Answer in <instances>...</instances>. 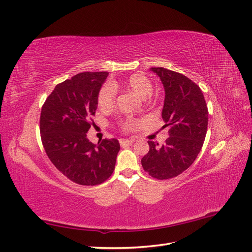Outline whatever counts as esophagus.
Instances as JSON below:
<instances>
[{
  "label": "esophagus",
  "mask_w": 252,
  "mask_h": 252,
  "mask_svg": "<svg viewBox=\"0 0 252 252\" xmlns=\"http://www.w3.org/2000/svg\"><path fill=\"white\" fill-rule=\"evenodd\" d=\"M133 142H134V140H125V139L120 140L121 146H125V145H131Z\"/></svg>",
  "instance_id": "1"
}]
</instances>
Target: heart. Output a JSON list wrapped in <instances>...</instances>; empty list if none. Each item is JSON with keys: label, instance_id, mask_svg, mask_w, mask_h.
I'll return each instance as SVG.
<instances>
[{"label": "heart", "instance_id": "b5f03b06", "mask_svg": "<svg viewBox=\"0 0 252 252\" xmlns=\"http://www.w3.org/2000/svg\"><path fill=\"white\" fill-rule=\"evenodd\" d=\"M118 89L130 90L135 94L143 97V100L147 104H154L156 102L152 96L151 91L154 89L150 79L143 73H133L125 80L118 81L112 80L109 84H105L98 91L97 105L102 110H110L116 104V95ZM122 128L128 130L134 126V122L131 120H126L122 122Z\"/></svg>", "mask_w": 252, "mask_h": 252}]
</instances>
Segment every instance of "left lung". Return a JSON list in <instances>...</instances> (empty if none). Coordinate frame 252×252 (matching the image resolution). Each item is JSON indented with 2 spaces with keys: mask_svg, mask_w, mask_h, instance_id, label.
Instances as JSON below:
<instances>
[{
  "mask_svg": "<svg viewBox=\"0 0 252 252\" xmlns=\"http://www.w3.org/2000/svg\"><path fill=\"white\" fill-rule=\"evenodd\" d=\"M151 71L161 79L165 89L162 110L169 138L162 146L148 141L149 151L142 166L150 177L168 180L189 168L200 154L207 132L208 108L201 88L184 74L163 67Z\"/></svg>",
  "mask_w": 252,
  "mask_h": 252,
  "instance_id": "8db88e82",
  "label": "left lung"
}]
</instances>
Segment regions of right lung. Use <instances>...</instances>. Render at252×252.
Returning a JSON list of instances; mask_svg holds the SVG:
<instances>
[{"mask_svg": "<svg viewBox=\"0 0 252 252\" xmlns=\"http://www.w3.org/2000/svg\"><path fill=\"white\" fill-rule=\"evenodd\" d=\"M108 72H81L58 84L42 106L40 132L45 151L66 178L84 186L109 179L120 143L104 139L97 145L87 139L94 124L97 94Z\"/></svg>", "mask_w": 252, "mask_h": 252, "instance_id": "1", "label": "right lung"}]
</instances>
